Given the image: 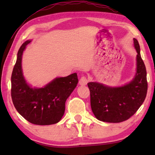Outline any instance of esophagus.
Segmentation results:
<instances>
[{
  "label": "esophagus",
  "instance_id": "obj_1",
  "mask_svg": "<svg viewBox=\"0 0 155 155\" xmlns=\"http://www.w3.org/2000/svg\"><path fill=\"white\" fill-rule=\"evenodd\" d=\"M87 82H88V80L85 77L82 76V77H81V78L80 79L79 84L80 85H86V84H87Z\"/></svg>",
  "mask_w": 155,
  "mask_h": 155
}]
</instances>
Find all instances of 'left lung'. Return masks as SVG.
<instances>
[{
  "label": "left lung",
  "instance_id": "8db88e82",
  "mask_svg": "<svg viewBox=\"0 0 155 155\" xmlns=\"http://www.w3.org/2000/svg\"><path fill=\"white\" fill-rule=\"evenodd\" d=\"M137 51L136 73L130 82L109 87L97 82H89L93 114L101 121L120 123L130 118L145 101L147 91V71L140 56L138 41L133 39Z\"/></svg>",
  "mask_w": 155,
  "mask_h": 155
}]
</instances>
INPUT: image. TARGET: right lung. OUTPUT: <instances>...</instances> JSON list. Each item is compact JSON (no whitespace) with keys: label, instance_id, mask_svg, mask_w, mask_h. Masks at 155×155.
I'll return each mask as SVG.
<instances>
[{"label":"right lung","instance_id":"obj_1","mask_svg":"<svg viewBox=\"0 0 155 155\" xmlns=\"http://www.w3.org/2000/svg\"><path fill=\"white\" fill-rule=\"evenodd\" d=\"M31 40L20 46L11 76V97L19 114L31 124L40 126L55 124L62 118L65 101L77 86V73L56 78L43 87H32L23 75L22 58Z\"/></svg>","mask_w":155,"mask_h":155}]
</instances>
